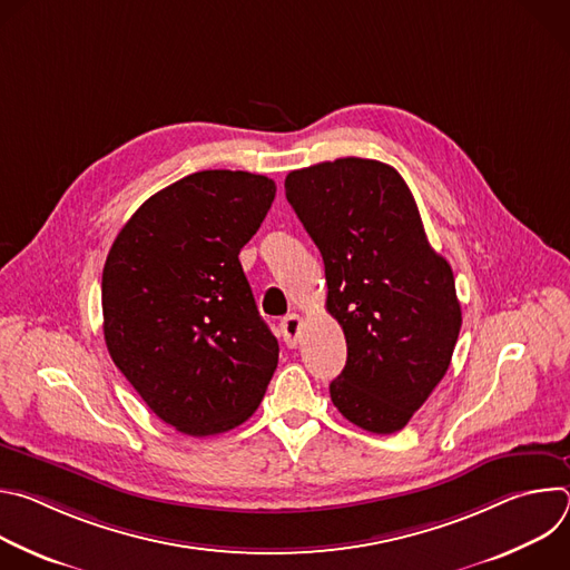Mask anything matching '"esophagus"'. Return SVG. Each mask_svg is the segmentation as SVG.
<instances>
[{"label":"esophagus","mask_w":570,"mask_h":570,"mask_svg":"<svg viewBox=\"0 0 570 570\" xmlns=\"http://www.w3.org/2000/svg\"><path fill=\"white\" fill-rule=\"evenodd\" d=\"M279 330H282L284 343H286L288 347H297V343H299V332H302V317H299L297 313L286 315V317L279 322Z\"/></svg>","instance_id":"1"}]
</instances>
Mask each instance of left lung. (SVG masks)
Listing matches in <instances>:
<instances>
[{"label": "left lung", "mask_w": 570, "mask_h": 570, "mask_svg": "<svg viewBox=\"0 0 570 570\" xmlns=\"http://www.w3.org/2000/svg\"><path fill=\"white\" fill-rule=\"evenodd\" d=\"M284 187L322 255L327 311L347 341L332 401L363 431L396 433L449 370L462 324L453 271L431 248L409 185L383 161H320Z\"/></svg>", "instance_id": "1"}]
</instances>
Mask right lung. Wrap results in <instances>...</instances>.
Instances as JSON below:
<instances>
[{
  "mask_svg": "<svg viewBox=\"0 0 570 570\" xmlns=\"http://www.w3.org/2000/svg\"><path fill=\"white\" fill-rule=\"evenodd\" d=\"M275 191L248 171L191 174L150 196L108 253V352L180 433L207 438L246 422L277 367V338L238 262Z\"/></svg>",
  "mask_w": 570,
  "mask_h": 570,
  "instance_id": "right-lung-1",
  "label": "right lung"
}]
</instances>
